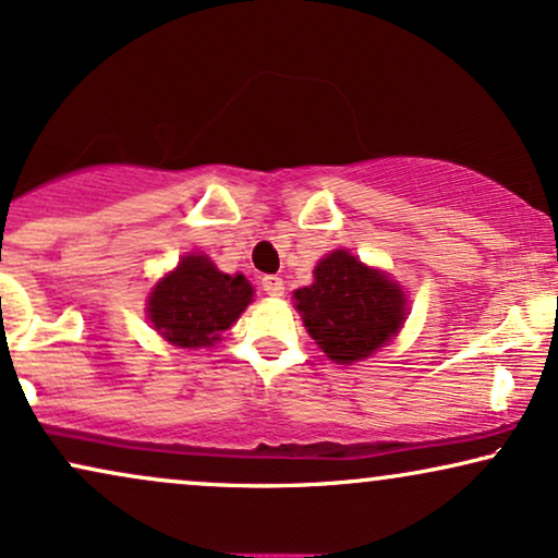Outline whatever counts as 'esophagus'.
I'll return each instance as SVG.
<instances>
[{"instance_id":"esophagus-1","label":"esophagus","mask_w":558,"mask_h":558,"mask_svg":"<svg viewBox=\"0 0 558 558\" xmlns=\"http://www.w3.org/2000/svg\"><path fill=\"white\" fill-rule=\"evenodd\" d=\"M260 287H264V292L271 294V298H281V294H284V281L274 277V274H268V277L260 279Z\"/></svg>"}]
</instances>
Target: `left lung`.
Here are the masks:
<instances>
[{"mask_svg":"<svg viewBox=\"0 0 558 558\" xmlns=\"http://www.w3.org/2000/svg\"><path fill=\"white\" fill-rule=\"evenodd\" d=\"M315 281L294 292L307 333L339 364L364 360L398 333L405 294L377 268L347 251H333L315 266Z\"/></svg>","mask_w":558,"mask_h":558,"instance_id":"8db88e82","label":"left lung"}]
</instances>
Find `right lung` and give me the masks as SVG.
<instances>
[{
  "label": "right lung",
  "mask_w": 558,
  "mask_h": 558,
  "mask_svg": "<svg viewBox=\"0 0 558 558\" xmlns=\"http://www.w3.org/2000/svg\"><path fill=\"white\" fill-rule=\"evenodd\" d=\"M253 287L243 274H222L204 256H185L149 294L153 326L175 347H209L251 305Z\"/></svg>",
  "instance_id": "1"
}]
</instances>
